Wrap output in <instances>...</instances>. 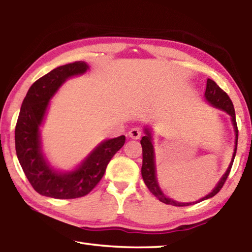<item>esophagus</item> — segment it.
<instances>
[{
    "label": "esophagus",
    "instance_id": "obj_1",
    "mask_svg": "<svg viewBox=\"0 0 252 252\" xmlns=\"http://www.w3.org/2000/svg\"><path fill=\"white\" fill-rule=\"evenodd\" d=\"M141 135H142V133H141V131H140L139 127H133V129H131L129 131V136L133 140L140 139L141 138Z\"/></svg>",
    "mask_w": 252,
    "mask_h": 252
}]
</instances>
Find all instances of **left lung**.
<instances>
[{"label":"left lung","mask_w":252,"mask_h":252,"mask_svg":"<svg viewBox=\"0 0 252 252\" xmlns=\"http://www.w3.org/2000/svg\"><path fill=\"white\" fill-rule=\"evenodd\" d=\"M204 96H206V99L209 103L212 104L213 106H216V108L225 111V112H227L229 116L231 117L234 132H236V148H234L231 163H230L229 168L227 169V171H225V173L223 174V177L221 178V180L219 181L218 185H217V187L204 198L200 199L195 202H189V203H182V202L174 201V200L165 197L164 193L160 190L159 186H158L157 178H156L155 151H153L151 133H150V131L146 129V135L142 136L141 141H140L142 146V159H143L142 160V168H141L142 178H143L144 183H146V186L148 187V189L150 190V192H152L153 195H156V197L159 199L161 202H163L165 204H171V206H177V207H185V206H189V204H194V203H198L200 201H203V200L209 199V198H212L213 195H216L217 193H218L221 190V188L223 187L224 182H225V180H227V178L230 173V170H231L234 157H236L237 144H238V126H237L236 113H234L232 101H231V99H230L227 93H225L222 89H221L219 85L211 79H208V81H207V89H206V93H204Z\"/></svg>","instance_id":"1"}]
</instances>
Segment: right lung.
Returning <instances> with one entry per match:
<instances>
[{
	"label": "right lung",
	"mask_w": 252,
	"mask_h": 252,
	"mask_svg": "<svg viewBox=\"0 0 252 252\" xmlns=\"http://www.w3.org/2000/svg\"><path fill=\"white\" fill-rule=\"evenodd\" d=\"M88 64L76 61L61 65L35 81L29 89L15 126V150L21 167L33 189L45 197L75 199L87 195L100 182L112 157L126 136L105 140L72 172L60 173L50 167L41 151L39 126L52 95L70 76L82 74Z\"/></svg>",
	"instance_id": "1"
}]
</instances>
